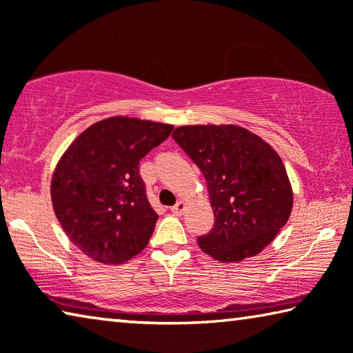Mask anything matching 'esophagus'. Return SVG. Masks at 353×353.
<instances>
[{
  "label": "esophagus",
  "mask_w": 353,
  "mask_h": 353,
  "mask_svg": "<svg viewBox=\"0 0 353 353\" xmlns=\"http://www.w3.org/2000/svg\"><path fill=\"white\" fill-rule=\"evenodd\" d=\"M170 211H172V214H175V215H183V212L186 211V205H184L183 201H178L176 205L170 209Z\"/></svg>",
  "instance_id": "esophagus-1"
}]
</instances>
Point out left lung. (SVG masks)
Masks as SVG:
<instances>
[{"label":"left lung","instance_id":"obj_1","mask_svg":"<svg viewBox=\"0 0 353 353\" xmlns=\"http://www.w3.org/2000/svg\"><path fill=\"white\" fill-rule=\"evenodd\" d=\"M172 138L208 184L214 228L196 239L200 248L220 262L259 254L292 214V186L279 154L237 125H184Z\"/></svg>","mask_w":353,"mask_h":353}]
</instances>
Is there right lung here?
<instances>
[{"label":"right lung","mask_w":353,"mask_h":353,"mask_svg":"<svg viewBox=\"0 0 353 353\" xmlns=\"http://www.w3.org/2000/svg\"><path fill=\"white\" fill-rule=\"evenodd\" d=\"M172 130L169 123L108 117L79 134L59 161L51 183L55 217L96 262L119 265L147 246L158 215L147 200L139 161Z\"/></svg>","instance_id":"add662e5"}]
</instances>
